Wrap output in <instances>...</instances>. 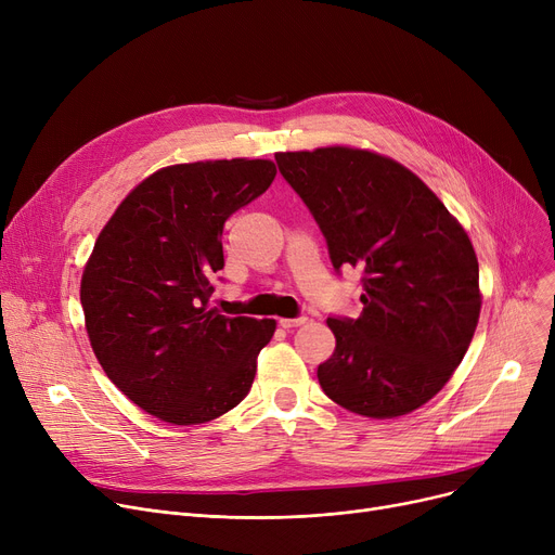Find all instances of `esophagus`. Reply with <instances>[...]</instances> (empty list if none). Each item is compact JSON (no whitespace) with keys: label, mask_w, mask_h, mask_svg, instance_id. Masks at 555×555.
<instances>
[{"label":"esophagus","mask_w":555,"mask_h":555,"mask_svg":"<svg viewBox=\"0 0 555 555\" xmlns=\"http://www.w3.org/2000/svg\"><path fill=\"white\" fill-rule=\"evenodd\" d=\"M306 324V317H295V319H279V326L281 328H297V326H304Z\"/></svg>","instance_id":"34e87169"}]
</instances>
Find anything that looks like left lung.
<instances>
[{"instance_id": "left-lung-1", "label": "left lung", "mask_w": 555, "mask_h": 555, "mask_svg": "<svg viewBox=\"0 0 555 555\" xmlns=\"http://www.w3.org/2000/svg\"><path fill=\"white\" fill-rule=\"evenodd\" d=\"M283 180L322 229L337 274L362 270V314L328 317L324 393L369 418L439 393L473 341L479 262L443 202L398 162L356 149L276 153Z\"/></svg>"}]
</instances>
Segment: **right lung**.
<instances>
[{"label": "right lung", "instance_id": "right-lung-1", "mask_svg": "<svg viewBox=\"0 0 555 555\" xmlns=\"http://www.w3.org/2000/svg\"><path fill=\"white\" fill-rule=\"evenodd\" d=\"M268 159L153 172L103 227L80 281L85 326L109 380L172 425L233 410L251 389L274 319L209 308L224 268L222 229L274 182Z\"/></svg>", "mask_w": 555, "mask_h": 555}]
</instances>
